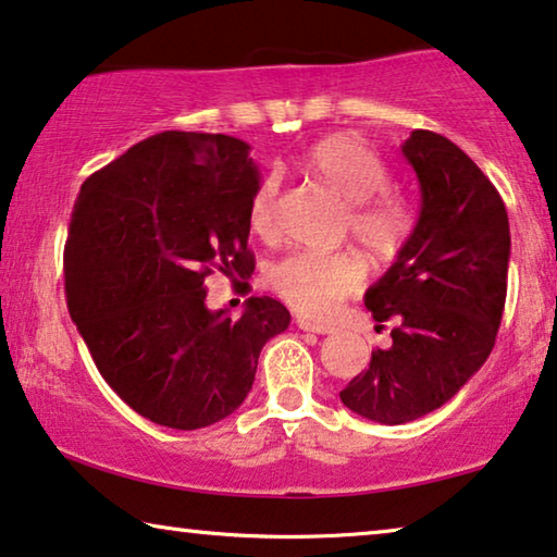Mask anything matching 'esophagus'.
Returning <instances> with one entry per match:
<instances>
[{
    "label": "esophagus",
    "mask_w": 557,
    "mask_h": 557,
    "mask_svg": "<svg viewBox=\"0 0 557 557\" xmlns=\"http://www.w3.org/2000/svg\"><path fill=\"white\" fill-rule=\"evenodd\" d=\"M295 323H297V327H300V331H308V333H318V335H327V333H333V327H331V325L315 323V320H308V318H297Z\"/></svg>",
    "instance_id": "1"
}]
</instances>
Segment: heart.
<instances>
[{"label": "heart", "instance_id": "heart-1", "mask_svg": "<svg viewBox=\"0 0 557 557\" xmlns=\"http://www.w3.org/2000/svg\"><path fill=\"white\" fill-rule=\"evenodd\" d=\"M302 169L323 178L343 201H348L346 226L368 252L394 255L411 232V209L398 194L388 191L386 161L373 148L348 133L318 140L305 153ZM280 182L264 174L249 197L247 219L260 239L275 237V201ZM363 282V264L354 252H295L275 262L268 285L282 302L305 318L323 320L338 302L356 293Z\"/></svg>", "mask_w": 557, "mask_h": 557}]
</instances>
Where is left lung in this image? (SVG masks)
I'll return each instance as SVG.
<instances>
[{"instance_id": "8db88e82", "label": "left lung", "mask_w": 557, "mask_h": 557, "mask_svg": "<svg viewBox=\"0 0 557 557\" xmlns=\"http://www.w3.org/2000/svg\"><path fill=\"white\" fill-rule=\"evenodd\" d=\"M421 189L419 222L396 262L366 293L391 348L341 401L379 424H406L444 406L495 348L507 297L510 222L482 169L434 131H413L401 146Z\"/></svg>"}]
</instances>
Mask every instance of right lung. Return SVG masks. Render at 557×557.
Wrapping results in <instances>:
<instances>
[{
	"label": "right lung",
	"mask_w": 557,
	"mask_h": 557,
	"mask_svg": "<svg viewBox=\"0 0 557 557\" xmlns=\"http://www.w3.org/2000/svg\"><path fill=\"white\" fill-rule=\"evenodd\" d=\"M260 171L245 140L166 131L85 178L65 242V297L100 375L153 424L201 429L237 411L264 343L289 325L275 297L242 318L207 308L211 272L247 277Z\"/></svg>",
	"instance_id": "right-lung-1"
}]
</instances>
